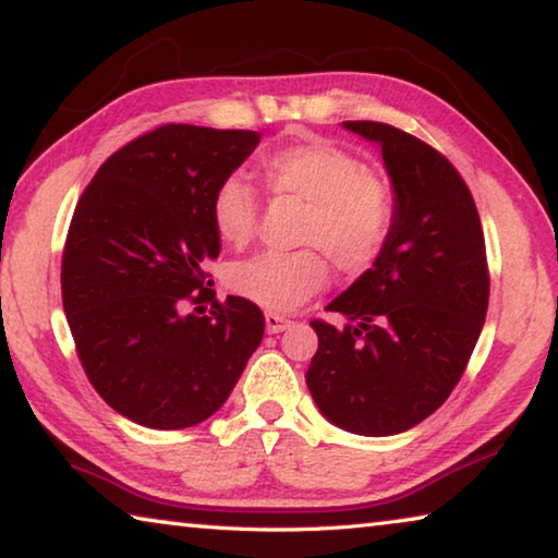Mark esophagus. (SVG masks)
Returning <instances> with one entry per match:
<instances>
[{
	"instance_id": "1",
	"label": "esophagus",
	"mask_w": 558,
	"mask_h": 558,
	"mask_svg": "<svg viewBox=\"0 0 558 558\" xmlns=\"http://www.w3.org/2000/svg\"><path fill=\"white\" fill-rule=\"evenodd\" d=\"M290 327V319L286 315H278V313H266V329L270 335H278L282 329Z\"/></svg>"
}]
</instances>
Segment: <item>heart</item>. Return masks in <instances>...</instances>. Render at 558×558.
<instances>
[{
	"instance_id": "b5f03b06",
	"label": "heart",
	"mask_w": 558,
	"mask_h": 558,
	"mask_svg": "<svg viewBox=\"0 0 558 558\" xmlns=\"http://www.w3.org/2000/svg\"><path fill=\"white\" fill-rule=\"evenodd\" d=\"M258 174L272 196L305 204L298 243L290 253H258L229 268V288L266 310L288 313L325 288L329 266L347 276L372 268L393 229V192L381 174L327 140H302L260 159ZM258 221L253 186L231 174L211 196V223L219 239L241 248Z\"/></svg>"
}]
</instances>
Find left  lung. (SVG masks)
<instances>
[{
    "instance_id": "left-lung-1",
    "label": "left lung",
    "mask_w": 558,
    "mask_h": 558,
    "mask_svg": "<svg viewBox=\"0 0 558 558\" xmlns=\"http://www.w3.org/2000/svg\"><path fill=\"white\" fill-rule=\"evenodd\" d=\"M344 128L381 147L393 229L327 305L349 323H310L319 344L305 381L327 421L379 438L418 426L456 389L485 325L489 270L477 206L438 149L386 122Z\"/></svg>"
}]
</instances>
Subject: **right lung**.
I'll use <instances>...</instances> for the list:
<instances>
[{"label":"right lung","mask_w":558,"mask_h":558,"mask_svg":"<svg viewBox=\"0 0 558 558\" xmlns=\"http://www.w3.org/2000/svg\"><path fill=\"white\" fill-rule=\"evenodd\" d=\"M258 143L253 130L169 122L110 155L75 206L61 260L65 319L93 389L140 426L209 418L260 344V307L219 302L204 270L221 251L214 189ZM209 299V316L183 313Z\"/></svg>","instance_id":"right-lung-1"}]
</instances>
